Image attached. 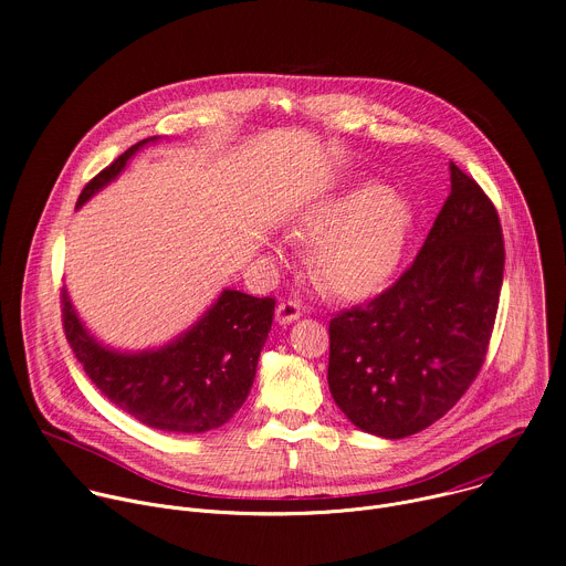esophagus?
I'll return each mask as SVG.
<instances>
[{"label":"esophagus","instance_id":"esophagus-1","mask_svg":"<svg viewBox=\"0 0 566 566\" xmlns=\"http://www.w3.org/2000/svg\"><path fill=\"white\" fill-rule=\"evenodd\" d=\"M275 313H277L280 325H291V322H295V319L302 315L300 304H297L295 300H284V302H280L277 308H275Z\"/></svg>","mask_w":566,"mask_h":566}]
</instances>
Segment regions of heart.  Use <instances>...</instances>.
Returning <instances> with one entry per match:
<instances>
[{"label":"heart","mask_w":566,"mask_h":566,"mask_svg":"<svg viewBox=\"0 0 566 566\" xmlns=\"http://www.w3.org/2000/svg\"><path fill=\"white\" fill-rule=\"evenodd\" d=\"M412 230L406 199L376 184H360L311 208L295 237L315 244L313 277L347 300L380 291L396 273Z\"/></svg>","instance_id":"b5f03b06"}]
</instances>
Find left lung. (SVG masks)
<instances>
[{"label": "left lung", "instance_id": "left-lung-1", "mask_svg": "<svg viewBox=\"0 0 566 566\" xmlns=\"http://www.w3.org/2000/svg\"><path fill=\"white\" fill-rule=\"evenodd\" d=\"M504 280L500 214L450 164V197L412 266L367 304L329 322V389L376 437L417 434L448 415L476 378Z\"/></svg>", "mask_w": 566, "mask_h": 566}]
</instances>
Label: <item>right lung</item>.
I'll return each instance as SVG.
<instances>
[{"mask_svg":"<svg viewBox=\"0 0 566 566\" xmlns=\"http://www.w3.org/2000/svg\"><path fill=\"white\" fill-rule=\"evenodd\" d=\"M156 138L138 140L98 172L80 192L75 208L114 181L127 160ZM273 311V297L226 289L177 340L160 349L123 354L103 347L85 329L62 289L64 336L92 382L136 421L186 434L214 430L244 406L271 332Z\"/></svg>","mask_w":566,"mask_h":566,"instance_id":"obj_1","label":"right lung"}]
</instances>
